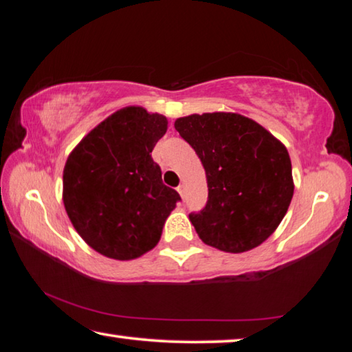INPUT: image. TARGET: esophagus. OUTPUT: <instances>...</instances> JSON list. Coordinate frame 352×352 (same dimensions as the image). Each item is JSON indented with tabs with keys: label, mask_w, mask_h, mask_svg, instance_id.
I'll return each instance as SVG.
<instances>
[{
	"label": "esophagus",
	"mask_w": 352,
	"mask_h": 352,
	"mask_svg": "<svg viewBox=\"0 0 352 352\" xmlns=\"http://www.w3.org/2000/svg\"><path fill=\"white\" fill-rule=\"evenodd\" d=\"M177 190H178V194H180V195H182V199H184V192H186V186H184V184L182 183V184H180V186H178V188H177Z\"/></svg>",
	"instance_id": "1"
}]
</instances>
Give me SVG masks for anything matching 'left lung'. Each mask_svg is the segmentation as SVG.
Returning <instances> with one entry per match:
<instances>
[{
    "label": "left lung",
    "instance_id": "1",
    "mask_svg": "<svg viewBox=\"0 0 352 352\" xmlns=\"http://www.w3.org/2000/svg\"><path fill=\"white\" fill-rule=\"evenodd\" d=\"M174 126L206 174V206L189 214L200 239L226 253L259 247L275 233L294 197L287 148L239 113H195Z\"/></svg>",
    "mask_w": 352,
    "mask_h": 352
}]
</instances>
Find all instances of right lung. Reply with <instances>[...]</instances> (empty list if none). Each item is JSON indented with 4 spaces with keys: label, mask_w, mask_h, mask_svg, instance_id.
Masks as SVG:
<instances>
[{
    "label": "right lung",
    "mask_w": 352,
    "mask_h": 352,
    "mask_svg": "<svg viewBox=\"0 0 352 352\" xmlns=\"http://www.w3.org/2000/svg\"><path fill=\"white\" fill-rule=\"evenodd\" d=\"M168 119L124 107L83 136L65 163L63 205L94 252L116 261L140 258L157 245L180 195L162 180L152 151Z\"/></svg>",
    "instance_id": "obj_1"
}]
</instances>
